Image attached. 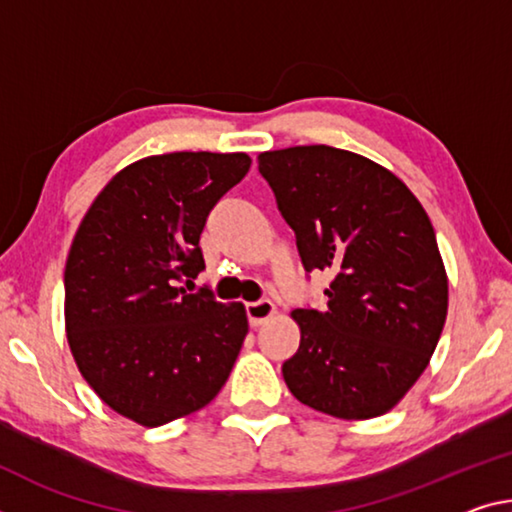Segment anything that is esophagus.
<instances>
[{
    "instance_id": "obj_1",
    "label": "esophagus",
    "mask_w": 512,
    "mask_h": 512,
    "mask_svg": "<svg viewBox=\"0 0 512 512\" xmlns=\"http://www.w3.org/2000/svg\"><path fill=\"white\" fill-rule=\"evenodd\" d=\"M246 314H248L250 326H262L266 319H271V316L275 314V305L271 303L269 298L255 300V303L246 305Z\"/></svg>"
}]
</instances>
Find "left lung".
Segmentation results:
<instances>
[{"label":"left lung","mask_w":512,"mask_h":512,"mask_svg":"<svg viewBox=\"0 0 512 512\" xmlns=\"http://www.w3.org/2000/svg\"><path fill=\"white\" fill-rule=\"evenodd\" d=\"M307 273L332 271L326 307L291 312L300 346L282 364L300 403L337 419L385 415L440 342L449 282L431 218L387 168L330 145L259 154Z\"/></svg>","instance_id":"obj_1"}]
</instances>
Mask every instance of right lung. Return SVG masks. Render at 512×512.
Segmentation results:
<instances>
[{
	"mask_svg": "<svg viewBox=\"0 0 512 512\" xmlns=\"http://www.w3.org/2000/svg\"><path fill=\"white\" fill-rule=\"evenodd\" d=\"M248 168L243 152L141 159L104 186L75 234L63 278L70 351L95 394L136 424L205 408L234 367L243 305L177 282L205 271L207 216Z\"/></svg>",
	"mask_w": 512,
	"mask_h": 512,
	"instance_id": "add662e5",
	"label": "right lung"
}]
</instances>
